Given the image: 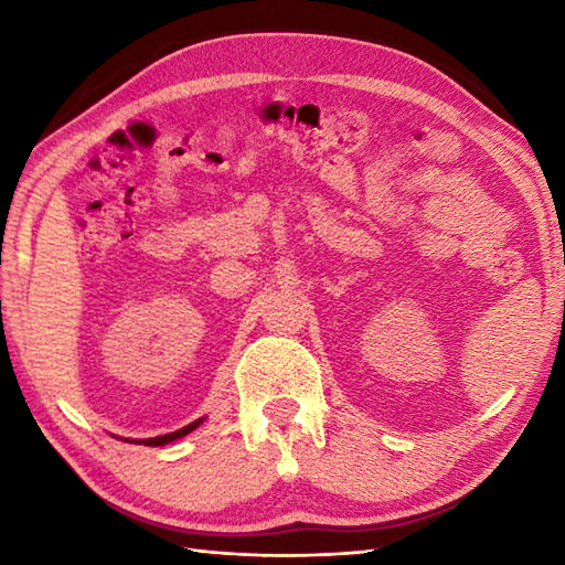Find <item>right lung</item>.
I'll list each match as a JSON object with an SVG mask.
<instances>
[{"mask_svg":"<svg viewBox=\"0 0 565 565\" xmlns=\"http://www.w3.org/2000/svg\"><path fill=\"white\" fill-rule=\"evenodd\" d=\"M201 425V419H196V423H191V425H186V427H182V429H177V431H170V435H162V437H152V439H142V444H146V447H162V444H170V441H174V439H179V437H184V435H189L191 429H196ZM136 441V439H134ZM140 444V441H138Z\"/></svg>","mask_w":565,"mask_h":565,"instance_id":"1","label":"right lung"}]
</instances>
